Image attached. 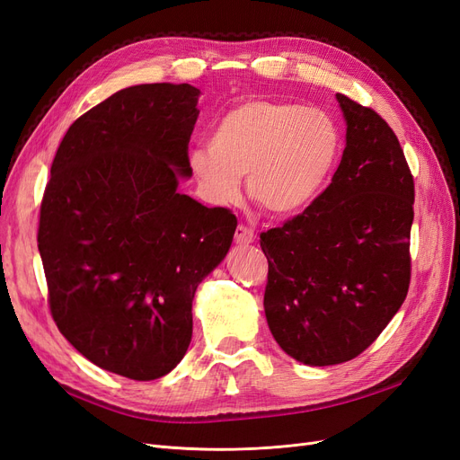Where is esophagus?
I'll return each mask as SVG.
<instances>
[{
  "instance_id": "1",
  "label": "esophagus",
  "mask_w": 460,
  "mask_h": 460,
  "mask_svg": "<svg viewBox=\"0 0 460 460\" xmlns=\"http://www.w3.org/2000/svg\"><path fill=\"white\" fill-rule=\"evenodd\" d=\"M234 242L238 245H249L255 242V234L252 228L238 226V230H235V235H234Z\"/></svg>"
}]
</instances>
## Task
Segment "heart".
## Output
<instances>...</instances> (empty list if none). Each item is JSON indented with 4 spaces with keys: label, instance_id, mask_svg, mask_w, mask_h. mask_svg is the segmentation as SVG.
I'll return each instance as SVG.
<instances>
[{
    "label": "heart",
    "instance_id": "1",
    "mask_svg": "<svg viewBox=\"0 0 460 460\" xmlns=\"http://www.w3.org/2000/svg\"><path fill=\"white\" fill-rule=\"evenodd\" d=\"M341 132L324 111L252 100L218 120L208 149L190 169L213 203L232 205L245 176L247 196L272 217H296L328 186L341 157Z\"/></svg>",
    "mask_w": 460,
    "mask_h": 460
}]
</instances>
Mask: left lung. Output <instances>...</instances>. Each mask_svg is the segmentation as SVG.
I'll return each mask as SVG.
<instances>
[{
	"label": "left lung",
	"mask_w": 460,
	"mask_h": 460,
	"mask_svg": "<svg viewBox=\"0 0 460 460\" xmlns=\"http://www.w3.org/2000/svg\"><path fill=\"white\" fill-rule=\"evenodd\" d=\"M345 149L332 184L282 228L261 234L264 314L276 343L309 367L351 360L407 297L414 184L397 136L343 93Z\"/></svg>",
	"instance_id": "8db88e82"
}]
</instances>
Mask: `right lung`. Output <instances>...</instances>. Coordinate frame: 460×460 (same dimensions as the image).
<instances>
[{
	"instance_id": "right-lung-1",
	"label": "right lung",
	"mask_w": 460,
	"mask_h": 460,
	"mask_svg": "<svg viewBox=\"0 0 460 460\" xmlns=\"http://www.w3.org/2000/svg\"><path fill=\"white\" fill-rule=\"evenodd\" d=\"M190 84L124 88L66 130L40 208L49 307L90 363L147 382L191 341V301L238 220L180 193L199 117Z\"/></svg>"
}]
</instances>
